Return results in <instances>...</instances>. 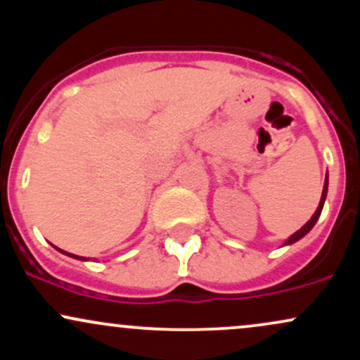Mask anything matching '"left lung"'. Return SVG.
Segmentation results:
<instances>
[{"mask_svg": "<svg viewBox=\"0 0 360 360\" xmlns=\"http://www.w3.org/2000/svg\"><path fill=\"white\" fill-rule=\"evenodd\" d=\"M326 191H328V174H326V179H325V184H323V193H321V200H320V205H318L316 212L313 213V217L309 218L307 225H303V226H301V229L298 230V232H296V233H292L291 237L288 238V240H286V243H284V245H289V243H295V242H298L300 238H303L304 235H307V233L309 232V230H311L313 226H315L316 220H318V218H320V214H321V210H323V203H325V198H326Z\"/></svg>", "mask_w": 360, "mask_h": 360, "instance_id": "1", "label": "left lung"}]
</instances>
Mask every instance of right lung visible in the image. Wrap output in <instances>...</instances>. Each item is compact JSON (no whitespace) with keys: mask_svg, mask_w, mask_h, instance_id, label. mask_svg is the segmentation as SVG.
<instances>
[{"mask_svg":"<svg viewBox=\"0 0 360 360\" xmlns=\"http://www.w3.org/2000/svg\"><path fill=\"white\" fill-rule=\"evenodd\" d=\"M57 250H60V249H57ZM62 254H65V255H69V257H74V259H79V260H86V257H79V255H74V254H69V252H64V250H60Z\"/></svg>","mask_w":360,"mask_h":360,"instance_id":"right-lung-1","label":"right lung"}]
</instances>
